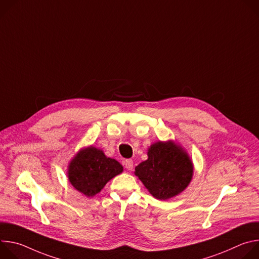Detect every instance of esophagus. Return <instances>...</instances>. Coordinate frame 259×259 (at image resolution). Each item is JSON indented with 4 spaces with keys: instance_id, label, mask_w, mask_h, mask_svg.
Masks as SVG:
<instances>
[{
    "instance_id": "obj_1",
    "label": "esophagus",
    "mask_w": 259,
    "mask_h": 259,
    "mask_svg": "<svg viewBox=\"0 0 259 259\" xmlns=\"http://www.w3.org/2000/svg\"><path fill=\"white\" fill-rule=\"evenodd\" d=\"M125 168L129 171H131L133 169V161L132 160H126L125 161Z\"/></svg>"
}]
</instances>
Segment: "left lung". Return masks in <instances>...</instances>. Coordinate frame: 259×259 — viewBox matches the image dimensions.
I'll use <instances>...</instances> for the list:
<instances>
[{
	"instance_id": "1",
	"label": "left lung",
	"mask_w": 259,
	"mask_h": 259,
	"mask_svg": "<svg viewBox=\"0 0 259 259\" xmlns=\"http://www.w3.org/2000/svg\"><path fill=\"white\" fill-rule=\"evenodd\" d=\"M134 174L153 197L168 200L189 187L194 163L180 144L160 140L147 149V160L135 167Z\"/></svg>"
}]
</instances>
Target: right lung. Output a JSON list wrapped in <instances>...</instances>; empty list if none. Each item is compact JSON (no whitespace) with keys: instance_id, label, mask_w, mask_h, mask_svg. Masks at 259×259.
Listing matches in <instances>:
<instances>
[{"instance_id":"1","label":"right lung","mask_w":259,"mask_h":259,"mask_svg":"<svg viewBox=\"0 0 259 259\" xmlns=\"http://www.w3.org/2000/svg\"><path fill=\"white\" fill-rule=\"evenodd\" d=\"M123 170L117 160L106 157L102 150L90 145L81 149L69 161L66 174L69 183L78 192L93 197Z\"/></svg>"}]
</instances>
